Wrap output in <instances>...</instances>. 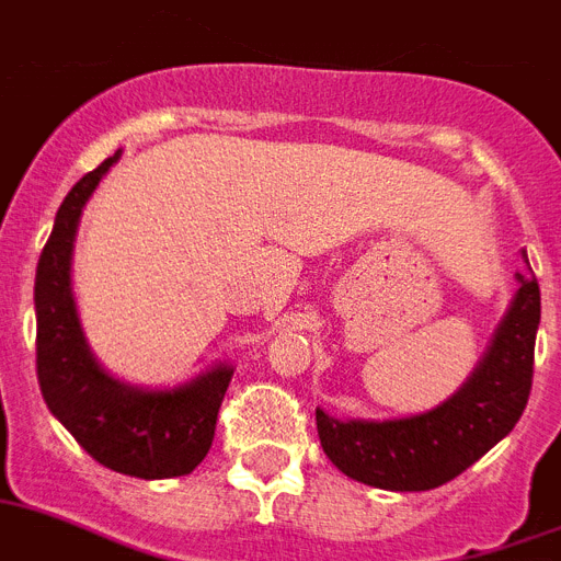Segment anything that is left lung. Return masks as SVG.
<instances>
[{
  "label": "left lung",
  "instance_id": "obj_1",
  "mask_svg": "<svg viewBox=\"0 0 561 561\" xmlns=\"http://www.w3.org/2000/svg\"><path fill=\"white\" fill-rule=\"evenodd\" d=\"M516 284L519 289L482 360L437 409L394 420H337L314 411L320 445L340 471L382 491H431L508 437L528 405L542 314L530 263L516 272Z\"/></svg>",
  "mask_w": 561,
  "mask_h": 561
}]
</instances>
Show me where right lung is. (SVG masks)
<instances>
[{
	"instance_id": "right-lung-1",
	"label": "right lung",
	"mask_w": 561,
	"mask_h": 561,
	"mask_svg": "<svg viewBox=\"0 0 561 561\" xmlns=\"http://www.w3.org/2000/svg\"><path fill=\"white\" fill-rule=\"evenodd\" d=\"M116 150L61 201L36 266V375L47 409L104 468L138 480H170L207 457L232 363L164 389L133 386L95 360L73 295V247L81 213L99 181L118 164Z\"/></svg>"
}]
</instances>
